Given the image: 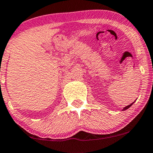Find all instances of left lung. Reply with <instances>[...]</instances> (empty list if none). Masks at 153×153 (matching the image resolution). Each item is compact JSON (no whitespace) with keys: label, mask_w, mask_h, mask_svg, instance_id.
I'll return each instance as SVG.
<instances>
[{"label":"left lung","mask_w":153,"mask_h":153,"mask_svg":"<svg viewBox=\"0 0 153 153\" xmlns=\"http://www.w3.org/2000/svg\"><path fill=\"white\" fill-rule=\"evenodd\" d=\"M132 104H133V103H132ZM132 104H129V105L126 106V107H124V109H123V110H125V109H128V108H129V107H130V106H132Z\"/></svg>","instance_id":"obj_1"}]
</instances>
